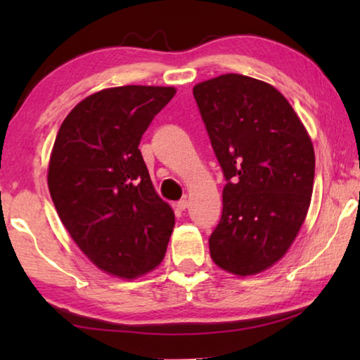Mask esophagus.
I'll return each instance as SVG.
<instances>
[{
	"mask_svg": "<svg viewBox=\"0 0 360 360\" xmlns=\"http://www.w3.org/2000/svg\"><path fill=\"white\" fill-rule=\"evenodd\" d=\"M187 206H188V202H187V200H179V202L176 203V208H178L179 211H186V210H187Z\"/></svg>",
	"mask_w": 360,
	"mask_h": 360,
	"instance_id": "1",
	"label": "esophagus"
}]
</instances>
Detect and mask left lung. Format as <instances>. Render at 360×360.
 <instances>
[{"label":"left lung","instance_id":"8db88e82","mask_svg":"<svg viewBox=\"0 0 360 360\" xmlns=\"http://www.w3.org/2000/svg\"><path fill=\"white\" fill-rule=\"evenodd\" d=\"M193 96L227 181L211 259L233 275H255L288 252L307 217L313 143L266 82L230 72L197 84Z\"/></svg>","mask_w":360,"mask_h":360}]
</instances>
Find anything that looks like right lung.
Listing matches in <instances>:
<instances>
[{"label": "right lung", "instance_id": "right-lung-1", "mask_svg": "<svg viewBox=\"0 0 360 360\" xmlns=\"http://www.w3.org/2000/svg\"><path fill=\"white\" fill-rule=\"evenodd\" d=\"M176 89L124 85L87 96L53 143L47 184L77 248L109 275L133 279L165 257L174 212L138 149Z\"/></svg>", "mask_w": 360, "mask_h": 360}]
</instances>
